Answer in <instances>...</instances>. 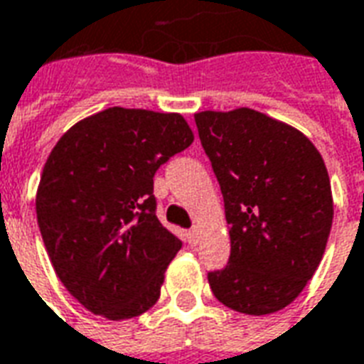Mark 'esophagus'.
Masks as SVG:
<instances>
[{
  "instance_id": "34e87169",
  "label": "esophagus",
  "mask_w": 364,
  "mask_h": 364,
  "mask_svg": "<svg viewBox=\"0 0 364 364\" xmlns=\"http://www.w3.org/2000/svg\"><path fill=\"white\" fill-rule=\"evenodd\" d=\"M186 242L190 244V246H196V244L200 242V230L196 229V227L188 230V232H186Z\"/></svg>"
}]
</instances>
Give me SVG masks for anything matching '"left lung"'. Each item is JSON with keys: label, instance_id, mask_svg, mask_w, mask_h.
Returning <instances> with one entry per match:
<instances>
[{"label": "left lung", "instance_id": "obj_1", "mask_svg": "<svg viewBox=\"0 0 364 364\" xmlns=\"http://www.w3.org/2000/svg\"><path fill=\"white\" fill-rule=\"evenodd\" d=\"M225 200L230 256L208 273L225 306L264 316L299 296L330 237L333 203L318 149L294 127L250 108L196 114Z\"/></svg>", "mask_w": 364, "mask_h": 364}]
</instances>
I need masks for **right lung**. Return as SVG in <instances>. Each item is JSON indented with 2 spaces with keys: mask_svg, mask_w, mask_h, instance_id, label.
Listing matches in <instances>:
<instances>
[{
  "mask_svg": "<svg viewBox=\"0 0 364 364\" xmlns=\"http://www.w3.org/2000/svg\"><path fill=\"white\" fill-rule=\"evenodd\" d=\"M192 141L180 114L114 106L55 143L36 219L58 277L87 310L124 320L159 301L182 242L156 217L153 178Z\"/></svg>",
  "mask_w": 364,
  "mask_h": 364,
  "instance_id": "1",
  "label": "right lung"
}]
</instances>
